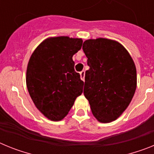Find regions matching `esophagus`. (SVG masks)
Masks as SVG:
<instances>
[{
  "mask_svg": "<svg viewBox=\"0 0 154 154\" xmlns=\"http://www.w3.org/2000/svg\"><path fill=\"white\" fill-rule=\"evenodd\" d=\"M80 78L82 81H85V71H82L80 72Z\"/></svg>",
  "mask_w": 154,
  "mask_h": 154,
  "instance_id": "esophagus-1",
  "label": "esophagus"
}]
</instances>
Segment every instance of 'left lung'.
<instances>
[{"label": "left lung", "mask_w": 154, "mask_h": 154, "mask_svg": "<svg viewBox=\"0 0 154 154\" xmlns=\"http://www.w3.org/2000/svg\"><path fill=\"white\" fill-rule=\"evenodd\" d=\"M89 69L84 96L99 122L107 123L126 109L137 89V69L130 53L117 41L99 38L82 45Z\"/></svg>", "instance_id": "obj_1"}]
</instances>
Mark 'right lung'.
<instances>
[{"label": "right lung", "instance_id": "add662e5", "mask_svg": "<svg viewBox=\"0 0 154 154\" xmlns=\"http://www.w3.org/2000/svg\"><path fill=\"white\" fill-rule=\"evenodd\" d=\"M82 45V38L49 37L30 57L27 88L36 108L50 120L64 119L82 92L84 82L72 60Z\"/></svg>", "mask_w": 154, "mask_h": 154}]
</instances>
